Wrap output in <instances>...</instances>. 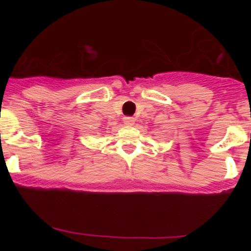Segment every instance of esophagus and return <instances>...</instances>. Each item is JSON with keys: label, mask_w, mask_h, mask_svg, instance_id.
Instances as JSON below:
<instances>
[{"label": "esophagus", "mask_w": 251, "mask_h": 251, "mask_svg": "<svg viewBox=\"0 0 251 251\" xmlns=\"http://www.w3.org/2000/svg\"><path fill=\"white\" fill-rule=\"evenodd\" d=\"M123 123L126 124V126H133V124H134V118H133V117H124Z\"/></svg>", "instance_id": "obj_1"}]
</instances>
